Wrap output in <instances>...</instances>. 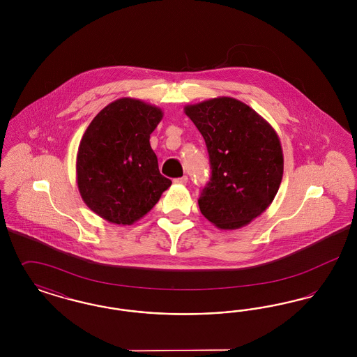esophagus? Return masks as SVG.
<instances>
[{
  "mask_svg": "<svg viewBox=\"0 0 357 357\" xmlns=\"http://www.w3.org/2000/svg\"><path fill=\"white\" fill-rule=\"evenodd\" d=\"M187 181H188V178H187L186 175H183L182 178H176V179H174V182H175V183H178V185H186Z\"/></svg>",
  "mask_w": 357,
  "mask_h": 357,
  "instance_id": "1",
  "label": "esophagus"
}]
</instances>
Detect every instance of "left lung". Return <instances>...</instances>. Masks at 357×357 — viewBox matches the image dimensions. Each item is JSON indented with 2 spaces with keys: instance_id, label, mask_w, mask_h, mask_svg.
Here are the masks:
<instances>
[{
  "instance_id": "8db88e82",
  "label": "left lung",
  "mask_w": 357,
  "mask_h": 357,
  "mask_svg": "<svg viewBox=\"0 0 357 357\" xmlns=\"http://www.w3.org/2000/svg\"><path fill=\"white\" fill-rule=\"evenodd\" d=\"M204 136L211 178L198 199L204 218L221 230L241 229L273 202L284 174L281 142L252 107L220 96L185 107Z\"/></svg>"
}]
</instances>
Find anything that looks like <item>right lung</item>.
Listing matches in <instances>:
<instances>
[{
    "instance_id": "add662e5",
    "label": "right lung",
    "mask_w": 357,
    "mask_h": 357,
    "mask_svg": "<svg viewBox=\"0 0 357 357\" xmlns=\"http://www.w3.org/2000/svg\"><path fill=\"white\" fill-rule=\"evenodd\" d=\"M162 118L159 107L121 98L86 127L76 156V181L84 204L102 220L132 225L171 186L150 144Z\"/></svg>"
}]
</instances>
